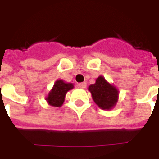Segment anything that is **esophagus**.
<instances>
[{
	"mask_svg": "<svg viewBox=\"0 0 159 159\" xmlns=\"http://www.w3.org/2000/svg\"><path fill=\"white\" fill-rule=\"evenodd\" d=\"M78 87H79L80 88H86V87H87V83L86 82H81V83H79L78 84Z\"/></svg>",
	"mask_w": 159,
	"mask_h": 159,
	"instance_id": "esophagus-1",
	"label": "esophagus"
}]
</instances>
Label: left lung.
Masks as SVG:
<instances>
[{
	"mask_svg": "<svg viewBox=\"0 0 159 159\" xmlns=\"http://www.w3.org/2000/svg\"><path fill=\"white\" fill-rule=\"evenodd\" d=\"M88 91L92 94L94 102L103 110L112 109L118 101V89L110 84L102 76H99L95 83L88 87Z\"/></svg>",
	"mask_w": 159,
	"mask_h": 159,
	"instance_id": "8db88e82",
	"label": "left lung"
}]
</instances>
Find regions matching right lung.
<instances>
[{
  "instance_id": "right-lung-1",
  "label": "right lung",
  "mask_w": 159,
  "mask_h": 159,
  "mask_svg": "<svg viewBox=\"0 0 159 159\" xmlns=\"http://www.w3.org/2000/svg\"><path fill=\"white\" fill-rule=\"evenodd\" d=\"M74 88V85L71 82H66L61 79L57 80L53 85L52 90L45 98L46 101L50 106L60 107L62 106L66 93Z\"/></svg>"
}]
</instances>
